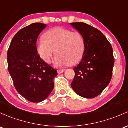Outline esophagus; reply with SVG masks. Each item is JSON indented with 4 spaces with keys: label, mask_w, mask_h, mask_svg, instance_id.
Here are the masks:
<instances>
[{
    "label": "esophagus",
    "mask_w": 128,
    "mask_h": 128,
    "mask_svg": "<svg viewBox=\"0 0 128 128\" xmlns=\"http://www.w3.org/2000/svg\"><path fill=\"white\" fill-rule=\"evenodd\" d=\"M64 71H65V70H64V69H59V70H58V73L59 74H60L63 73Z\"/></svg>",
    "instance_id": "obj_1"
}]
</instances>
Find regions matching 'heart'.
Listing matches in <instances>:
<instances>
[{"label":"heart","instance_id":"1","mask_svg":"<svg viewBox=\"0 0 128 128\" xmlns=\"http://www.w3.org/2000/svg\"><path fill=\"white\" fill-rule=\"evenodd\" d=\"M36 47L40 57L47 64L51 63L56 53L55 65L62 67L75 65L81 60L85 44L80 32L58 27L45 32L44 39L37 42Z\"/></svg>","mask_w":128,"mask_h":128}]
</instances>
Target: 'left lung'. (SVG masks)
<instances>
[{"instance_id": "obj_1", "label": "left lung", "mask_w": 128, "mask_h": 128, "mask_svg": "<svg viewBox=\"0 0 128 128\" xmlns=\"http://www.w3.org/2000/svg\"><path fill=\"white\" fill-rule=\"evenodd\" d=\"M70 24L82 34L85 48L83 58L74 68L71 86L83 98L92 99L108 85L112 76L115 59L111 44L100 30L84 22Z\"/></svg>"}]
</instances>
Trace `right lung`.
<instances>
[{
    "label": "right lung",
    "instance_id": "add662e5",
    "mask_svg": "<svg viewBox=\"0 0 128 128\" xmlns=\"http://www.w3.org/2000/svg\"><path fill=\"white\" fill-rule=\"evenodd\" d=\"M45 24L33 23L18 31L7 53L8 68L17 91L26 99L38 103L54 88L57 70L46 64L37 52V40Z\"/></svg>",
    "mask_w": 128,
    "mask_h": 128
}]
</instances>
